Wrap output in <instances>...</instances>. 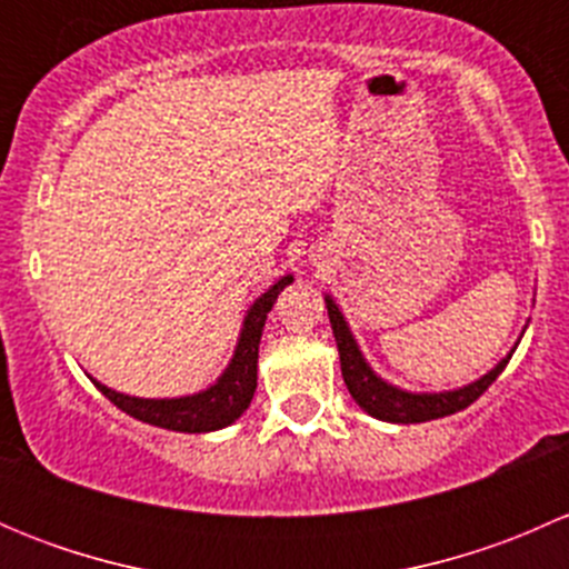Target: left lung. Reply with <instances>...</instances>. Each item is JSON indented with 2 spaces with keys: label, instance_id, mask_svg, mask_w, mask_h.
I'll use <instances>...</instances> for the list:
<instances>
[{
  "label": "left lung",
  "instance_id": "obj_1",
  "mask_svg": "<svg viewBox=\"0 0 569 569\" xmlns=\"http://www.w3.org/2000/svg\"><path fill=\"white\" fill-rule=\"evenodd\" d=\"M325 302H327V317H330V325H332V336H336V343H338L343 382H347L352 399L358 401L369 416L380 418V421L421 423V421H432V418H443V416H451V412L465 410V407L473 405V401L498 380V375L507 369L509 358H512L515 352L512 349V352H509L496 369L487 371L481 380L470 382V386L465 388H457V391H443V393L401 391V388L388 386L382 377H377L375 371H371V366L366 363L358 343H355L352 330H349L343 313L338 311V306L330 300V297H325Z\"/></svg>",
  "mask_w": 569,
  "mask_h": 569
}]
</instances>
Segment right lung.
<instances>
[{
  "label": "right lung",
  "instance_id": "obj_1",
  "mask_svg": "<svg viewBox=\"0 0 569 569\" xmlns=\"http://www.w3.org/2000/svg\"><path fill=\"white\" fill-rule=\"evenodd\" d=\"M291 280L295 278L286 274V278H280L278 283L269 286V289L252 302L248 317H244L242 332H239V343L231 363L222 371L220 380H217L214 386L206 388V391L181 396V399H140V396H126L112 391V388L101 386L99 380H93V386L99 388L114 407H120L126 416L151 423V427L173 429V432H214V429L228 427V423L237 421V418L250 407L252 393H256L258 343H261L263 321H267V313L272 311L280 291H283Z\"/></svg>",
  "mask_w": 569,
  "mask_h": 569
}]
</instances>
